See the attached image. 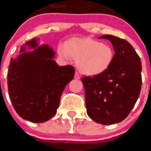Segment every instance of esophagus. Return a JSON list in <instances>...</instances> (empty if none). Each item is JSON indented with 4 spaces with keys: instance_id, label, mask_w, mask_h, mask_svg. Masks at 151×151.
Masks as SVG:
<instances>
[{
    "instance_id": "34e87169",
    "label": "esophagus",
    "mask_w": 151,
    "mask_h": 151,
    "mask_svg": "<svg viewBox=\"0 0 151 151\" xmlns=\"http://www.w3.org/2000/svg\"><path fill=\"white\" fill-rule=\"evenodd\" d=\"M74 78H76V79H80V78H81V77H80L79 74H78V73H77V72H76V73H75Z\"/></svg>"
}]
</instances>
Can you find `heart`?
<instances>
[{
	"label": "heart",
	"instance_id": "obj_1",
	"mask_svg": "<svg viewBox=\"0 0 151 151\" xmlns=\"http://www.w3.org/2000/svg\"><path fill=\"white\" fill-rule=\"evenodd\" d=\"M58 54L63 59L70 57L82 74L95 76L107 70L113 63L114 50L110 45L91 38H73L57 47Z\"/></svg>",
	"mask_w": 151,
	"mask_h": 151
}]
</instances>
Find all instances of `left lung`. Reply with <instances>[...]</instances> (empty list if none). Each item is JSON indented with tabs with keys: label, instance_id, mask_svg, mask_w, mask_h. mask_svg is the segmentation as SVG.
Returning a JSON list of instances; mask_svg holds the SVG:
<instances>
[{
	"label": "left lung",
	"instance_id": "1",
	"mask_svg": "<svg viewBox=\"0 0 151 151\" xmlns=\"http://www.w3.org/2000/svg\"><path fill=\"white\" fill-rule=\"evenodd\" d=\"M110 41L115 51L110 67L95 76L82 78L87 113L92 120L112 125L124 120L132 110L141 88V63L126 40L111 35L99 37Z\"/></svg>",
	"mask_w": 151,
	"mask_h": 151
}]
</instances>
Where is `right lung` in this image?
<instances>
[{"label": "right lung", "instance_id": "1", "mask_svg": "<svg viewBox=\"0 0 151 151\" xmlns=\"http://www.w3.org/2000/svg\"><path fill=\"white\" fill-rule=\"evenodd\" d=\"M32 38L11 58L7 74L10 99L18 115L32 122H44L57 113L64 88L74 77L73 66H59L47 45ZM33 49V51L27 50Z\"/></svg>", "mask_w": 151, "mask_h": 151}]
</instances>
